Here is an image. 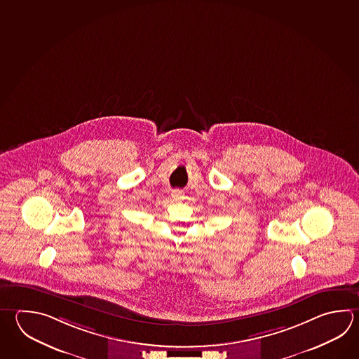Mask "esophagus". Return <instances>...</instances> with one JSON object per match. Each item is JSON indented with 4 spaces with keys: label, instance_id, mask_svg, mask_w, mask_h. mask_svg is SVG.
Returning a JSON list of instances; mask_svg holds the SVG:
<instances>
[{
    "label": "esophagus",
    "instance_id": "obj_1",
    "mask_svg": "<svg viewBox=\"0 0 359 359\" xmlns=\"http://www.w3.org/2000/svg\"><path fill=\"white\" fill-rule=\"evenodd\" d=\"M171 196H172V198H174V199H176V201H177V199H180V198L183 196V194H182V191H179V190H175V191H172V194H171Z\"/></svg>",
    "mask_w": 359,
    "mask_h": 359
}]
</instances>
